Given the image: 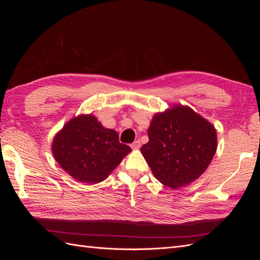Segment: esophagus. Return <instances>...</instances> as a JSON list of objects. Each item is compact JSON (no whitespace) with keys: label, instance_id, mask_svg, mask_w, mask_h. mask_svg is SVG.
<instances>
[{"label":"esophagus","instance_id":"34e87169","mask_svg":"<svg viewBox=\"0 0 260 260\" xmlns=\"http://www.w3.org/2000/svg\"><path fill=\"white\" fill-rule=\"evenodd\" d=\"M130 146H131V148H133V149H138V148H140V146H141L140 141H135V142L130 144Z\"/></svg>","mask_w":260,"mask_h":260}]
</instances>
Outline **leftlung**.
Masks as SVG:
<instances>
[{
  "mask_svg": "<svg viewBox=\"0 0 260 260\" xmlns=\"http://www.w3.org/2000/svg\"><path fill=\"white\" fill-rule=\"evenodd\" d=\"M141 147L155 178L178 188L193 182L207 169L217 149L215 127L191 108L174 106L156 114Z\"/></svg>",
  "mask_w": 260,
  "mask_h": 260,
  "instance_id": "left-lung-1",
  "label": "left lung"
}]
</instances>
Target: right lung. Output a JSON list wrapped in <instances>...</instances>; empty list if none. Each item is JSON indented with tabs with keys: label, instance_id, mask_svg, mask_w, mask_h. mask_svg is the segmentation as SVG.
Returning <instances> with one entry per match:
<instances>
[{
	"label": "right lung",
	"instance_id": "obj_1",
	"mask_svg": "<svg viewBox=\"0 0 260 260\" xmlns=\"http://www.w3.org/2000/svg\"><path fill=\"white\" fill-rule=\"evenodd\" d=\"M131 148L119 142L115 130L106 129L92 115L66 123L55 137L52 152L68 175L83 183H98L120 164Z\"/></svg>",
	"mask_w": 260,
	"mask_h": 260
}]
</instances>
